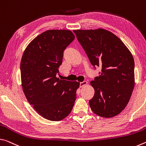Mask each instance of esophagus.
Here are the masks:
<instances>
[{
    "label": "esophagus",
    "mask_w": 146,
    "mask_h": 146,
    "mask_svg": "<svg viewBox=\"0 0 146 146\" xmlns=\"http://www.w3.org/2000/svg\"><path fill=\"white\" fill-rule=\"evenodd\" d=\"M87 85V82H85V81H84V82L80 83V87L81 88L83 87H85V86H86Z\"/></svg>",
    "instance_id": "1"
}]
</instances>
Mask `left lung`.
<instances>
[{
	"label": "left lung",
	"instance_id": "left-lung-1",
	"mask_svg": "<svg viewBox=\"0 0 146 146\" xmlns=\"http://www.w3.org/2000/svg\"><path fill=\"white\" fill-rule=\"evenodd\" d=\"M73 32L92 65L102 67L100 75L90 82L94 89L90 109L103 118L118 115L127 106L135 87L132 54L110 31L98 28Z\"/></svg>",
	"mask_w": 146,
	"mask_h": 146
}]
</instances>
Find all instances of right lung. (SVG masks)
<instances>
[{"label":"right lung","instance_id":"add662e5","mask_svg":"<svg viewBox=\"0 0 146 146\" xmlns=\"http://www.w3.org/2000/svg\"><path fill=\"white\" fill-rule=\"evenodd\" d=\"M70 30H49L31 41L21 61V85L28 102L45 119L60 121L70 113L80 83L56 77L64 50L74 39Z\"/></svg>","mask_w":146,"mask_h":146}]
</instances>
